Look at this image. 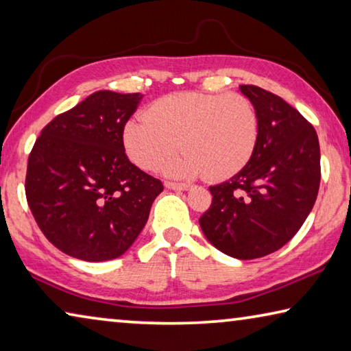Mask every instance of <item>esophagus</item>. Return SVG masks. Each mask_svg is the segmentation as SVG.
<instances>
[{
    "instance_id": "obj_1",
    "label": "esophagus",
    "mask_w": 351,
    "mask_h": 351,
    "mask_svg": "<svg viewBox=\"0 0 351 351\" xmlns=\"http://www.w3.org/2000/svg\"><path fill=\"white\" fill-rule=\"evenodd\" d=\"M165 187L171 189V191H187L191 184H186V182H171V181H165Z\"/></svg>"
}]
</instances>
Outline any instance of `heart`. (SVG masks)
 I'll return each instance as SVG.
<instances>
[{
	"label": "heart",
	"mask_w": 351,
	"mask_h": 351,
	"mask_svg": "<svg viewBox=\"0 0 351 351\" xmlns=\"http://www.w3.org/2000/svg\"><path fill=\"white\" fill-rule=\"evenodd\" d=\"M258 138V112L239 93H171L149 106L145 117L128 121L123 131L126 153L141 169H159L181 142L187 152L167 162L165 173L209 180L239 173L252 159Z\"/></svg>",
	"instance_id": "obj_1"
}]
</instances>
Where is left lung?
I'll return each mask as SVG.
<instances>
[{"mask_svg":"<svg viewBox=\"0 0 351 351\" xmlns=\"http://www.w3.org/2000/svg\"><path fill=\"white\" fill-rule=\"evenodd\" d=\"M259 117L250 162L210 186V208L199 217L203 234L231 258L256 259L297 234L320 186V147L314 126L281 97L241 86Z\"/></svg>","mask_w":351,"mask_h":351,"instance_id":"left-lung-1","label":"left lung"}]
</instances>
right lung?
<instances>
[{"mask_svg": "<svg viewBox=\"0 0 351 351\" xmlns=\"http://www.w3.org/2000/svg\"><path fill=\"white\" fill-rule=\"evenodd\" d=\"M142 93L99 90L43 128L27 159L26 199L43 234L101 263L130 248L162 182L130 162L123 130Z\"/></svg>", "mask_w": 351, "mask_h": 351, "instance_id": "right-lung-1", "label": "right lung"}]
</instances>
